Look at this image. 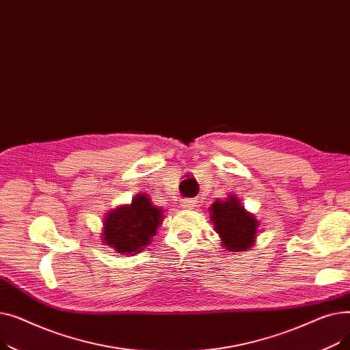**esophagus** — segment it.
<instances>
[{"label": "esophagus", "mask_w": 350, "mask_h": 350, "mask_svg": "<svg viewBox=\"0 0 350 350\" xmlns=\"http://www.w3.org/2000/svg\"><path fill=\"white\" fill-rule=\"evenodd\" d=\"M196 206H197V200L196 198H185V200H183V208L191 210Z\"/></svg>", "instance_id": "esophagus-1"}]
</instances>
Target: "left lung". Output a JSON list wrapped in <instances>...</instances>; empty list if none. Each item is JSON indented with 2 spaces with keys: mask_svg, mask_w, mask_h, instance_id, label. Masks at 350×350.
Returning <instances> with one entry per match:
<instances>
[{
  "mask_svg": "<svg viewBox=\"0 0 350 350\" xmlns=\"http://www.w3.org/2000/svg\"><path fill=\"white\" fill-rule=\"evenodd\" d=\"M210 210L211 221L227 251L240 252L252 247L258 221L240 201L232 196L227 201L217 200Z\"/></svg>",
  "mask_w": 350,
  "mask_h": 350,
  "instance_id": "8db88e82",
  "label": "left lung"
}]
</instances>
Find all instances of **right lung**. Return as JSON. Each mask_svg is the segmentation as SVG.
<instances>
[{"label":"right lung","instance_id":"obj_1","mask_svg":"<svg viewBox=\"0 0 350 350\" xmlns=\"http://www.w3.org/2000/svg\"><path fill=\"white\" fill-rule=\"evenodd\" d=\"M161 210L146 194L133 198L131 206L113 210L105 218L103 243L120 254L142 251L156 235L161 223Z\"/></svg>","mask_w":350,"mask_h":350}]
</instances>
